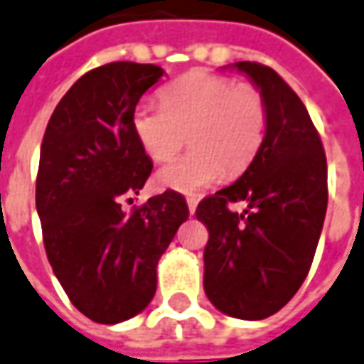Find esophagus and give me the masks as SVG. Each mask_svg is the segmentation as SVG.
<instances>
[{
	"instance_id": "1",
	"label": "esophagus",
	"mask_w": 364,
	"mask_h": 364,
	"mask_svg": "<svg viewBox=\"0 0 364 364\" xmlns=\"http://www.w3.org/2000/svg\"><path fill=\"white\" fill-rule=\"evenodd\" d=\"M196 204H198V198H196V196H187V206H189L191 214H195L196 212Z\"/></svg>"
}]
</instances>
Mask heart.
I'll return each instance as SVG.
<instances>
[{"label": "heart", "mask_w": 364, "mask_h": 364, "mask_svg": "<svg viewBox=\"0 0 364 364\" xmlns=\"http://www.w3.org/2000/svg\"><path fill=\"white\" fill-rule=\"evenodd\" d=\"M161 106L139 104L131 127L154 161H166L189 134L193 150L156 173L161 189L193 195L249 168L266 131V106L255 86L208 71H191L160 92Z\"/></svg>", "instance_id": "obj_1"}]
</instances>
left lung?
I'll return each mask as SVG.
<instances>
[{
	"instance_id": "obj_1",
	"label": "left lung",
	"mask_w": 364,
	"mask_h": 364,
	"mask_svg": "<svg viewBox=\"0 0 364 364\" xmlns=\"http://www.w3.org/2000/svg\"><path fill=\"white\" fill-rule=\"evenodd\" d=\"M260 90L266 133L233 185L206 196L196 218L208 228L204 291L228 316L262 320L285 306L311 270L328 206L326 154L311 115L270 67L239 61ZM245 200L243 215L227 204Z\"/></svg>"
}]
</instances>
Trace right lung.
Returning <instances> with one entry per match:
<instances>
[{"label": "right lung", "instance_id": "add662e5", "mask_svg": "<svg viewBox=\"0 0 364 364\" xmlns=\"http://www.w3.org/2000/svg\"><path fill=\"white\" fill-rule=\"evenodd\" d=\"M164 69L115 61L82 75L46 127L36 179V210L48 260L71 303L98 324H117L148 306L156 266L189 218L175 191L133 212L121 198L139 195L152 171L131 127V114Z\"/></svg>", "mask_w": 364, "mask_h": 364}]
</instances>
